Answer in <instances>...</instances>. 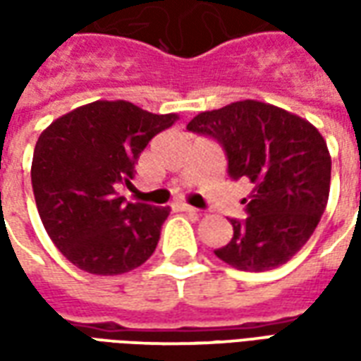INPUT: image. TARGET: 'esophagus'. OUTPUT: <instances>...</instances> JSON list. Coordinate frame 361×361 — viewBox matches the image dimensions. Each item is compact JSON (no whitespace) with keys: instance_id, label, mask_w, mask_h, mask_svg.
Returning a JSON list of instances; mask_svg holds the SVG:
<instances>
[{"instance_id":"esophagus-1","label":"esophagus","mask_w":361,"mask_h":361,"mask_svg":"<svg viewBox=\"0 0 361 361\" xmlns=\"http://www.w3.org/2000/svg\"><path fill=\"white\" fill-rule=\"evenodd\" d=\"M173 207H176V209H178V211H181V212H189V214H197V209H195V207H189L188 203H176V204H173Z\"/></svg>"}]
</instances>
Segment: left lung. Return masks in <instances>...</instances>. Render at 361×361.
I'll list each match as a JSON object with an SVG mask.
<instances>
[{"label": "left lung", "mask_w": 361, "mask_h": 361, "mask_svg": "<svg viewBox=\"0 0 361 361\" xmlns=\"http://www.w3.org/2000/svg\"><path fill=\"white\" fill-rule=\"evenodd\" d=\"M189 131L219 142L228 176L250 180L245 219H230L232 240L214 250L240 271H271L302 250L325 212L331 189V154L310 121L272 104L242 100L201 111Z\"/></svg>", "instance_id": "8db88e82"}]
</instances>
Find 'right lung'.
<instances>
[{
  "label": "right lung",
  "instance_id": "add662e5",
  "mask_svg": "<svg viewBox=\"0 0 361 361\" xmlns=\"http://www.w3.org/2000/svg\"><path fill=\"white\" fill-rule=\"evenodd\" d=\"M176 114H150L126 100H96L58 118L38 137L32 191L46 232L75 267L114 276L154 253L168 207L127 203L135 164Z\"/></svg>",
  "mask_w": 361,
  "mask_h": 361
}]
</instances>
